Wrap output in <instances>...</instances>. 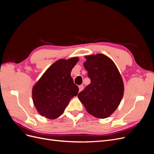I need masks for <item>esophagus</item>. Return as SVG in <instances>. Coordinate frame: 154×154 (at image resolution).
<instances>
[{
    "label": "esophagus",
    "instance_id": "esophagus-1",
    "mask_svg": "<svg viewBox=\"0 0 154 154\" xmlns=\"http://www.w3.org/2000/svg\"><path fill=\"white\" fill-rule=\"evenodd\" d=\"M79 88V92H81L83 89V85H80L78 87Z\"/></svg>",
    "mask_w": 154,
    "mask_h": 154
}]
</instances>
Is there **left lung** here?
<instances>
[{
    "label": "left lung",
    "mask_w": 154,
    "mask_h": 154,
    "mask_svg": "<svg viewBox=\"0 0 154 154\" xmlns=\"http://www.w3.org/2000/svg\"><path fill=\"white\" fill-rule=\"evenodd\" d=\"M83 66L91 83L79 93L86 110L100 119L109 117L119 105L124 94L122 75L114 62L103 54L85 56Z\"/></svg>",
    "instance_id": "left-lung-1"
}]
</instances>
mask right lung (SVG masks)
<instances>
[{
  "label": "right lung",
  "mask_w": 154,
  "mask_h": 154,
  "mask_svg": "<svg viewBox=\"0 0 154 154\" xmlns=\"http://www.w3.org/2000/svg\"><path fill=\"white\" fill-rule=\"evenodd\" d=\"M79 58L60 59L46 70L32 87V99L38 112L55 119L61 116L79 88L71 76Z\"/></svg>",
  "instance_id": "obj_1"
}]
</instances>
